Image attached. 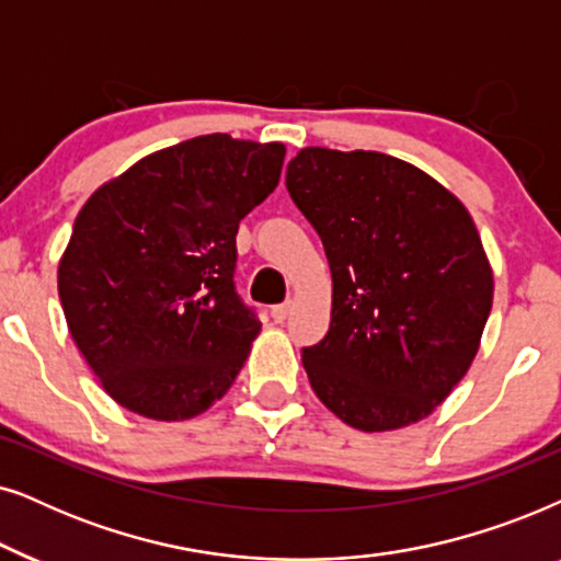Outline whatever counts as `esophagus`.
I'll list each match as a JSON object with an SVG mask.
<instances>
[{"label":"esophagus","mask_w":561,"mask_h":561,"mask_svg":"<svg viewBox=\"0 0 561 561\" xmlns=\"http://www.w3.org/2000/svg\"><path fill=\"white\" fill-rule=\"evenodd\" d=\"M289 312H293V302L274 305V308H272V318H274V323H285V320L289 318Z\"/></svg>","instance_id":"1"}]
</instances>
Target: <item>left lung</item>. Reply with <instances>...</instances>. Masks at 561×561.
Returning <instances> with one entry per match:
<instances>
[{
  "mask_svg": "<svg viewBox=\"0 0 561 561\" xmlns=\"http://www.w3.org/2000/svg\"><path fill=\"white\" fill-rule=\"evenodd\" d=\"M287 192L323 241L331 328L302 364L320 402L358 431H392L442 405L480 348L492 272L465 205L377 151L305 148Z\"/></svg>",
  "mask_w": 561,
  "mask_h": 561,
  "instance_id": "left-lung-1",
  "label": "left lung"
}]
</instances>
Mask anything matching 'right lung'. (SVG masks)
Masks as SVG:
<instances>
[{
  "mask_svg": "<svg viewBox=\"0 0 561 561\" xmlns=\"http://www.w3.org/2000/svg\"><path fill=\"white\" fill-rule=\"evenodd\" d=\"M282 144L199 136L146 156L73 222L58 297L119 405L199 415L236 382L261 320L236 289L238 222L276 190Z\"/></svg>",
  "mask_w": 561,
  "mask_h": 561,
  "instance_id": "right-lung-1",
  "label": "right lung"
}]
</instances>
